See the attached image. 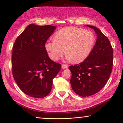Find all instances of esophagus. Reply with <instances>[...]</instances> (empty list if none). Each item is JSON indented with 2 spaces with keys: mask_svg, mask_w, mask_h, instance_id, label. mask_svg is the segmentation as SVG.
Instances as JSON below:
<instances>
[{
  "mask_svg": "<svg viewBox=\"0 0 123 123\" xmlns=\"http://www.w3.org/2000/svg\"><path fill=\"white\" fill-rule=\"evenodd\" d=\"M62 69H67V68H68V66H67V65H65V64H62Z\"/></svg>",
  "mask_w": 123,
  "mask_h": 123,
  "instance_id": "34e87169",
  "label": "esophagus"
}]
</instances>
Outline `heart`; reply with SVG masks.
Here are the masks:
<instances>
[{
	"instance_id": "obj_1",
	"label": "heart",
	"mask_w": 123,
	"mask_h": 123,
	"mask_svg": "<svg viewBox=\"0 0 123 123\" xmlns=\"http://www.w3.org/2000/svg\"><path fill=\"white\" fill-rule=\"evenodd\" d=\"M96 41L93 32L83 29L68 27L62 29L55 34L54 40L44 44L50 58L58 61L66 53V59L79 63L91 54Z\"/></svg>"
}]
</instances>
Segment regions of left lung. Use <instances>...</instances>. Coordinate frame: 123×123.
Wrapping results in <instances>:
<instances>
[{"label": "left lung", "mask_w": 123, "mask_h": 123, "mask_svg": "<svg viewBox=\"0 0 123 123\" xmlns=\"http://www.w3.org/2000/svg\"><path fill=\"white\" fill-rule=\"evenodd\" d=\"M93 29L97 36L96 43L89 56L79 64L70 66L71 84L75 93L83 97L91 96L106 85L112 71L113 49L109 39L96 27Z\"/></svg>", "instance_id": "8db88e82"}]
</instances>
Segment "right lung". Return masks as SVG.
Here are the masks:
<instances>
[{
  "mask_svg": "<svg viewBox=\"0 0 123 123\" xmlns=\"http://www.w3.org/2000/svg\"><path fill=\"white\" fill-rule=\"evenodd\" d=\"M56 27L30 24L17 37L12 48V73L19 89L37 98L51 91L52 80L61 69V64L52 61L44 44Z\"/></svg>",
  "mask_w": 123,
  "mask_h": 123,
  "instance_id": "add662e5",
  "label": "right lung"
}]
</instances>
